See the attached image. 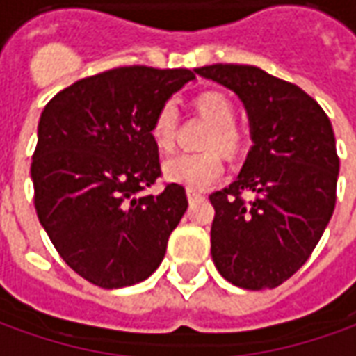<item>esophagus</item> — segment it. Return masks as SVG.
Instances as JSON below:
<instances>
[{"label":"esophagus","instance_id":"esophagus-1","mask_svg":"<svg viewBox=\"0 0 356 356\" xmlns=\"http://www.w3.org/2000/svg\"><path fill=\"white\" fill-rule=\"evenodd\" d=\"M186 198H188V202L200 200V198H204V194L200 191H194V188H186Z\"/></svg>","mask_w":356,"mask_h":356}]
</instances>
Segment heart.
<instances>
[{
	"label": "heart",
	"mask_w": 356,
	"mask_h": 356,
	"mask_svg": "<svg viewBox=\"0 0 356 356\" xmlns=\"http://www.w3.org/2000/svg\"><path fill=\"white\" fill-rule=\"evenodd\" d=\"M194 104L200 116L211 124V131L204 143V148H208V152L171 156L163 162V177L186 188L202 191L213 185L223 175V160L215 148L225 154H236L242 147V135L234 127L236 112L227 95L208 91L200 95ZM175 129H177V106L171 101L163 102L150 125V135L156 147L170 150L175 143Z\"/></svg>",
	"instance_id": "b5f03b06"
}]
</instances>
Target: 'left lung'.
Here are the masks:
<instances>
[{"label":"left lung","mask_w":356,"mask_h":356,"mask_svg":"<svg viewBox=\"0 0 356 356\" xmlns=\"http://www.w3.org/2000/svg\"><path fill=\"white\" fill-rule=\"evenodd\" d=\"M194 72L238 95L254 143L238 177L209 196L213 263L238 288H276L303 267L336 208L339 158L332 124L303 89L257 66ZM242 192L254 198L246 202Z\"/></svg>","instance_id":"obj_1"}]
</instances>
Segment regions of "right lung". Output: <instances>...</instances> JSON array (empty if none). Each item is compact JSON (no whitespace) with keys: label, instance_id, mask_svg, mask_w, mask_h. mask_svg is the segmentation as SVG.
Wrapping results in <instances>:
<instances>
[{"label":"right lung","instance_id":"right-lung-1","mask_svg":"<svg viewBox=\"0 0 356 356\" xmlns=\"http://www.w3.org/2000/svg\"><path fill=\"white\" fill-rule=\"evenodd\" d=\"M191 80L186 68L122 66L76 81L43 108L30 168L38 219L66 265L95 286L147 280L185 216L181 185L145 191L162 175L152 120Z\"/></svg>","mask_w":356,"mask_h":356}]
</instances>
